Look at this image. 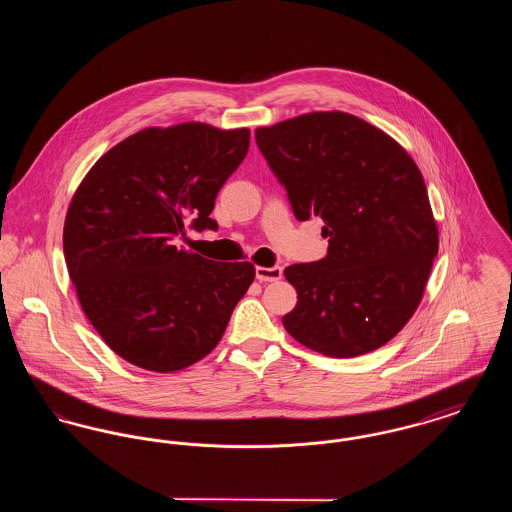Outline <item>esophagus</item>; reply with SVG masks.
<instances>
[{
  "mask_svg": "<svg viewBox=\"0 0 512 512\" xmlns=\"http://www.w3.org/2000/svg\"><path fill=\"white\" fill-rule=\"evenodd\" d=\"M255 276L259 282H276L282 278V268L280 267H257Z\"/></svg>",
  "mask_w": 512,
  "mask_h": 512,
  "instance_id": "34e87169",
  "label": "esophagus"
}]
</instances>
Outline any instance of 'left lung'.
I'll list each match as a JSON object with an SVG mask.
<instances>
[{
    "mask_svg": "<svg viewBox=\"0 0 512 512\" xmlns=\"http://www.w3.org/2000/svg\"><path fill=\"white\" fill-rule=\"evenodd\" d=\"M297 220L320 217L328 255L284 270L297 305L282 322L305 347L347 359L413 317L438 255L424 178L391 136L341 111L255 130Z\"/></svg>",
    "mask_w": 512,
    "mask_h": 512,
    "instance_id": "1",
    "label": "left lung"
}]
</instances>
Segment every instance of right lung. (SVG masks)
<instances>
[{
    "label": "right lung",
    "instance_id": "add662e5",
    "mask_svg": "<svg viewBox=\"0 0 512 512\" xmlns=\"http://www.w3.org/2000/svg\"><path fill=\"white\" fill-rule=\"evenodd\" d=\"M249 130L203 122L140 130L101 155L74 192L63 251L78 301L103 341L151 372L194 365L219 343L255 278L174 245L217 228L215 199Z\"/></svg>",
    "mask_w": 512,
    "mask_h": 512
}]
</instances>
